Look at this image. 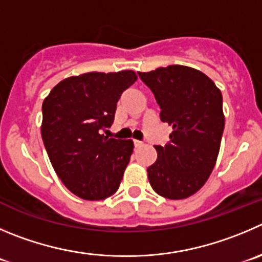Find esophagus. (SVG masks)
Instances as JSON below:
<instances>
[{
    "mask_svg": "<svg viewBox=\"0 0 262 262\" xmlns=\"http://www.w3.org/2000/svg\"><path fill=\"white\" fill-rule=\"evenodd\" d=\"M134 145H135V148H140V146H143V141L134 140Z\"/></svg>",
    "mask_w": 262,
    "mask_h": 262,
    "instance_id": "34e87169",
    "label": "esophagus"
}]
</instances>
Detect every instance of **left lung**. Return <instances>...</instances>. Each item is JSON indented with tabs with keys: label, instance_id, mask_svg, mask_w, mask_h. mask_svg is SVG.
I'll list each match as a JSON object with an SVG mask.
<instances>
[{
	"label": "left lung",
	"instance_id": "obj_1",
	"mask_svg": "<svg viewBox=\"0 0 262 262\" xmlns=\"http://www.w3.org/2000/svg\"><path fill=\"white\" fill-rule=\"evenodd\" d=\"M139 77L154 94L161 121L172 128L166 145L154 146L158 157L146 170L149 183L164 198H188L216 164L225 124L221 91L206 74L185 66L139 72Z\"/></svg>",
	"mask_w": 262,
	"mask_h": 262
}]
</instances>
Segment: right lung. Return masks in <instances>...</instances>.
Masks as SVG:
<instances>
[{
	"label": "right lung",
	"mask_w": 262,
	"mask_h": 262,
	"mask_svg": "<svg viewBox=\"0 0 262 262\" xmlns=\"http://www.w3.org/2000/svg\"><path fill=\"white\" fill-rule=\"evenodd\" d=\"M134 71L90 73L59 82L42 104L41 135L64 185L87 201L113 195L133 154V140L109 139L122 92L135 83Z\"/></svg>",
	"instance_id": "obj_1"
}]
</instances>
